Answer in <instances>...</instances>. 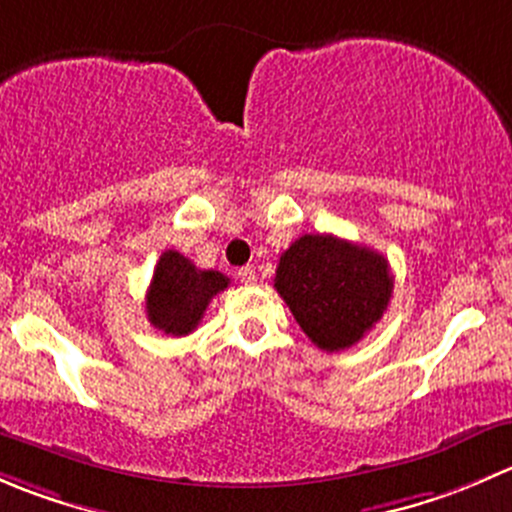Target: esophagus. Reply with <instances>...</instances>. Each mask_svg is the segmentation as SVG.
<instances>
[{
	"mask_svg": "<svg viewBox=\"0 0 512 512\" xmlns=\"http://www.w3.org/2000/svg\"><path fill=\"white\" fill-rule=\"evenodd\" d=\"M237 280L242 282V285H255V280H257V275H255V267H240V270H237Z\"/></svg>",
	"mask_w": 512,
	"mask_h": 512,
	"instance_id": "esophagus-1",
	"label": "esophagus"
}]
</instances>
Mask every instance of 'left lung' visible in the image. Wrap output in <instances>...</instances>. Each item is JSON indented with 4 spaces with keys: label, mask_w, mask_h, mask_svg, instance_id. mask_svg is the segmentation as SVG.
<instances>
[{
    "label": "left lung",
    "mask_w": 512,
    "mask_h": 512,
    "mask_svg": "<svg viewBox=\"0 0 512 512\" xmlns=\"http://www.w3.org/2000/svg\"><path fill=\"white\" fill-rule=\"evenodd\" d=\"M275 289L324 352L359 342L389 307L394 277L384 255L334 235H302L282 252Z\"/></svg>",
    "instance_id": "1"
}]
</instances>
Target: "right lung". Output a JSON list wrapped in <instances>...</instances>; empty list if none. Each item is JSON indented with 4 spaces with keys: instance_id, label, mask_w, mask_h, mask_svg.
<instances>
[{
    "instance_id": "add662e5",
    "label": "right lung",
    "mask_w": 512,
    "mask_h": 512,
    "mask_svg": "<svg viewBox=\"0 0 512 512\" xmlns=\"http://www.w3.org/2000/svg\"><path fill=\"white\" fill-rule=\"evenodd\" d=\"M227 285L223 272L198 270L180 252L165 250L146 294L148 322L170 337H185L200 324L210 299Z\"/></svg>"
}]
</instances>
